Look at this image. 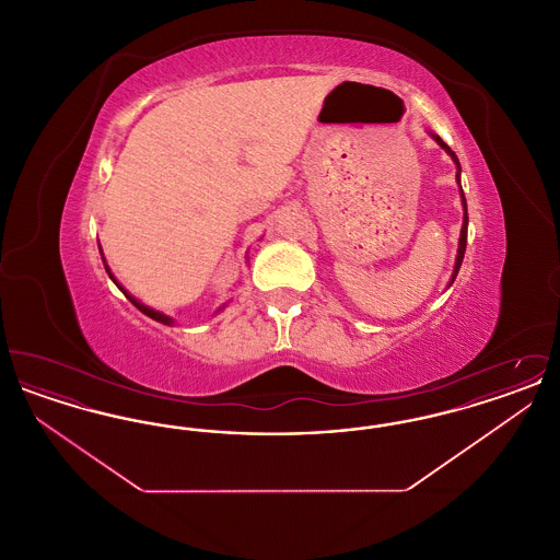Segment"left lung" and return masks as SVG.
I'll return each instance as SVG.
<instances>
[{"label":"left lung","mask_w":560,"mask_h":560,"mask_svg":"<svg viewBox=\"0 0 560 560\" xmlns=\"http://www.w3.org/2000/svg\"><path fill=\"white\" fill-rule=\"evenodd\" d=\"M434 140L452 155V160L455 161V165H457V174H455V178H457V183H459V172H462V167H459V161L455 158V153H453L452 149L443 142V138L441 136H434ZM462 203H464V224H462V235H459V249H457V258H455V268H453V279L457 277V270L462 267V260H464V252H466V237H468V210H466V197H464V190H462Z\"/></svg>","instance_id":"8db88e82"}]
</instances>
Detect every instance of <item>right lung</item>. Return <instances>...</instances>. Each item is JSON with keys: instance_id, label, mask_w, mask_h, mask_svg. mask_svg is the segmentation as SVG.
I'll use <instances>...</instances> for the list:
<instances>
[{"instance_id": "obj_1", "label": "right lung", "mask_w": 560, "mask_h": 560, "mask_svg": "<svg viewBox=\"0 0 560 560\" xmlns=\"http://www.w3.org/2000/svg\"><path fill=\"white\" fill-rule=\"evenodd\" d=\"M105 268H107L108 277H110V279H113V281H115V277H113V275H110V270H108L107 265H105ZM115 283H117V281H115ZM117 288H119V285H117ZM119 290H121V288H119ZM121 292L126 293V295H128V300H130V302H132L133 306H136V308H138V311H140V313H144V315H147V317H151V319H155V320H161V323H167V325H170V323H172V319H170V317H165V315H161V313H155V311H153V308H147V306H142V304H140V302H138V300H136V298H132V295H130V293L126 292V290H121Z\"/></svg>"}]
</instances>
